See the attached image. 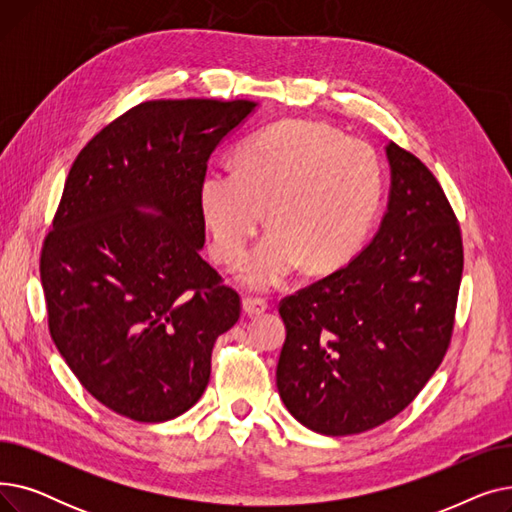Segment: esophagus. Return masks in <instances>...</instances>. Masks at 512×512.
Listing matches in <instances>:
<instances>
[{
  "instance_id": "esophagus-1",
  "label": "esophagus",
  "mask_w": 512,
  "mask_h": 512,
  "mask_svg": "<svg viewBox=\"0 0 512 512\" xmlns=\"http://www.w3.org/2000/svg\"><path fill=\"white\" fill-rule=\"evenodd\" d=\"M267 309V301L259 299V297H245L242 299V311L245 315L253 317V315H261Z\"/></svg>"
}]
</instances>
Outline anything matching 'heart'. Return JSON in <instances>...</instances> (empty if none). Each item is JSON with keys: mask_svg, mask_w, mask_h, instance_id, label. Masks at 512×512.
I'll return each instance as SVG.
<instances>
[{"mask_svg": "<svg viewBox=\"0 0 512 512\" xmlns=\"http://www.w3.org/2000/svg\"><path fill=\"white\" fill-rule=\"evenodd\" d=\"M384 199L382 161L367 143L307 120H288L242 143L236 168L209 170L199 209L213 257L236 267L247 255L263 209L267 234L240 280L253 290L280 286L307 263L330 272L353 259Z\"/></svg>", "mask_w": 512, "mask_h": 512, "instance_id": "obj_1", "label": "heart"}]
</instances>
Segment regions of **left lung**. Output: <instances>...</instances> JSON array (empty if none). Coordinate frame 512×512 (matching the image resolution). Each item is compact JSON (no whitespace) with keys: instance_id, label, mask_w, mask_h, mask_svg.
Returning a JSON list of instances; mask_svg holds the SVG:
<instances>
[{"instance_id":"1","label":"left lung","mask_w":512,"mask_h":512,"mask_svg":"<svg viewBox=\"0 0 512 512\" xmlns=\"http://www.w3.org/2000/svg\"><path fill=\"white\" fill-rule=\"evenodd\" d=\"M388 209L369 245L280 303L276 384L290 415L351 436L407 409L450 344L463 240L436 176L396 143Z\"/></svg>"}]
</instances>
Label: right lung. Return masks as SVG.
<instances>
[{
    "instance_id": "obj_1",
    "label": "right lung",
    "mask_w": 512,
    "mask_h": 512,
    "mask_svg": "<svg viewBox=\"0 0 512 512\" xmlns=\"http://www.w3.org/2000/svg\"><path fill=\"white\" fill-rule=\"evenodd\" d=\"M257 103L159 99L78 153L41 251L49 334L101 405L159 423L207 388L240 297L201 257L207 159Z\"/></svg>"
}]
</instances>
